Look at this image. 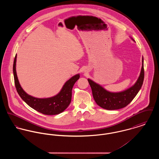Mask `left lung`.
Masks as SVG:
<instances>
[{
  "instance_id": "1",
  "label": "left lung",
  "mask_w": 159,
  "mask_h": 159,
  "mask_svg": "<svg viewBox=\"0 0 159 159\" xmlns=\"http://www.w3.org/2000/svg\"><path fill=\"white\" fill-rule=\"evenodd\" d=\"M142 62L140 75L136 83L126 91L117 93L110 92L88 79V80L91 86L93 97L96 103L100 107L108 110H119L127 106L135 98L143 85L144 77L143 58Z\"/></svg>"
}]
</instances>
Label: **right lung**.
Wrapping results in <instances>:
<instances>
[{"label":"right lung","mask_w":159,"mask_h":159,"mask_svg":"<svg viewBox=\"0 0 159 159\" xmlns=\"http://www.w3.org/2000/svg\"><path fill=\"white\" fill-rule=\"evenodd\" d=\"M16 55L13 63V75L15 84L18 94L23 100L31 108L46 115H56L63 112L70 105L71 100V91L73 85L80 78V75L71 77L64 85L62 90L51 98H38L27 94L21 87L16 71Z\"/></svg>","instance_id":"1"}]
</instances>
